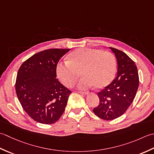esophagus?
<instances>
[{
	"instance_id": "esophagus-1",
	"label": "esophagus",
	"mask_w": 154,
	"mask_h": 154,
	"mask_svg": "<svg viewBox=\"0 0 154 154\" xmlns=\"http://www.w3.org/2000/svg\"><path fill=\"white\" fill-rule=\"evenodd\" d=\"M78 93L79 94H82V95H87L88 94V92H78Z\"/></svg>"
}]
</instances>
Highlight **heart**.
I'll use <instances>...</instances> for the list:
<instances>
[{
    "label": "heart",
    "instance_id": "heart-1",
    "mask_svg": "<svg viewBox=\"0 0 154 154\" xmlns=\"http://www.w3.org/2000/svg\"><path fill=\"white\" fill-rule=\"evenodd\" d=\"M116 70V60L110 52L96 48H78L68 55V61L60 62L56 74L61 82L72 87L80 75L83 77L78 84L80 89L96 86L101 89L114 79Z\"/></svg>",
    "mask_w": 154,
    "mask_h": 154
}]
</instances>
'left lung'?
<instances>
[{
	"label": "left lung",
	"instance_id": "1",
	"mask_svg": "<svg viewBox=\"0 0 154 154\" xmlns=\"http://www.w3.org/2000/svg\"><path fill=\"white\" fill-rule=\"evenodd\" d=\"M117 59L115 79L98 94L99 105L94 114L105 120H112L123 115L132 103L139 86V76L135 62L125 53L109 47Z\"/></svg>",
	"mask_w": 154,
	"mask_h": 154
}]
</instances>
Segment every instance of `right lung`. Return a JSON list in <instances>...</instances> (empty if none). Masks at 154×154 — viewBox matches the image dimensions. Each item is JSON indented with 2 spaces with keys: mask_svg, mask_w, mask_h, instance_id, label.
I'll use <instances>...</instances> for the list:
<instances>
[{
  "mask_svg": "<svg viewBox=\"0 0 154 154\" xmlns=\"http://www.w3.org/2000/svg\"><path fill=\"white\" fill-rule=\"evenodd\" d=\"M70 49H49L38 52L20 66L16 80V92L22 107L39 123L51 124L64 112L70 90L56 77L59 60Z\"/></svg>",
  "mask_w": 154,
  "mask_h": 154,
  "instance_id": "1",
  "label": "right lung"
}]
</instances>
